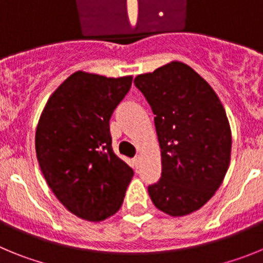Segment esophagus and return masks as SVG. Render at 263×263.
<instances>
[{
    "label": "esophagus",
    "instance_id": "1",
    "mask_svg": "<svg viewBox=\"0 0 263 263\" xmlns=\"http://www.w3.org/2000/svg\"><path fill=\"white\" fill-rule=\"evenodd\" d=\"M142 157H141V155H138V157H136L134 158V166L137 167V168H138V167H141V164H142Z\"/></svg>",
    "mask_w": 263,
    "mask_h": 263
}]
</instances>
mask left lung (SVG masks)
I'll return each mask as SVG.
<instances>
[{"label": "left lung", "instance_id": "obj_1", "mask_svg": "<svg viewBox=\"0 0 263 263\" xmlns=\"http://www.w3.org/2000/svg\"><path fill=\"white\" fill-rule=\"evenodd\" d=\"M155 115L162 176L148 185L158 210L173 217L201 206L231 163L232 132L221 101L195 69L170 62L134 79Z\"/></svg>", "mask_w": 263, "mask_h": 263}]
</instances>
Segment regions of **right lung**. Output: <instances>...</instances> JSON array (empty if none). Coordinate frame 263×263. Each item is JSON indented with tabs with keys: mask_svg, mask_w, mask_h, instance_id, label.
Here are the masks:
<instances>
[{
	"mask_svg": "<svg viewBox=\"0 0 263 263\" xmlns=\"http://www.w3.org/2000/svg\"><path fill=\"white\" fill-rule=\"evenodd\" d=\"M133 76L106 78L76 71L53 90L35 130V152L51 191L87 221L115 215L133 170L111 150L109 120Z\"/></svg>",
	"mask_w": 263,
	"mask_h": 263,
	"instance_id": "1",
	"label": "right lung"
}]
</instances>
